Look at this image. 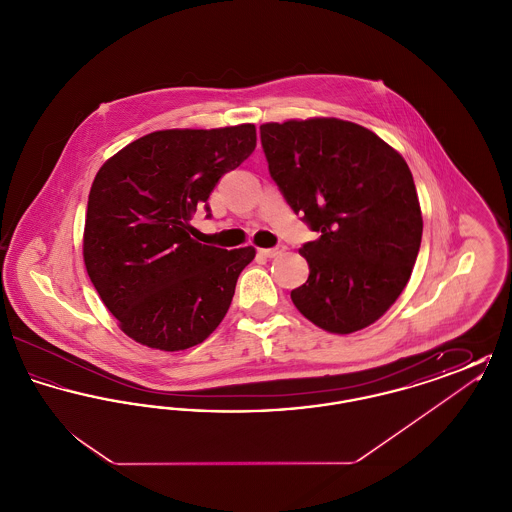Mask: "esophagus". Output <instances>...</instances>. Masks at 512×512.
Wrapping results in <instances>:
<instances>
[{
    "label": "esophagus",
    "instance_id": "34e87169",
    "mask_svg": "<svg viewBox=\"0 0 512 512\" xmlns=\"http://www.w3.org/2000/svg\"><path fill=\"white\" fill-rule=\"evenodd\" d=\"M259 255L272 259V257H278L282 253V247H263V249H257Z\"/></svg>",
    "mask_w": 512,
    "mask_h": 512
}]
</instances>
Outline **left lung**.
Segmentation results:
<instances>
[{
	"instance_id": "1",
	"label": "left lung",
	"mask_w": 512,
	"mask_h": 512,
	"mask_svg": "<svg viewBox=\"0 0 512 512\" xmlns=\"http://www.w3.org/2000/svg\"><path fill=\"white\" fill-rule=\"evenodd\" d=\"M261 144L272 180L318 234L299 249L309 278L293 305L332 334L370 326L405 290L420 249L409 165L374 132L340 119L267 122Z\"/></svg>"
}]
</instances>
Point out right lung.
Masks as SVG:
<instances>
[{"label": "right lung", "mask_w": 512, "mask_h": 512, "mask_svg": "<svg viewBox=\"0 0 512 512\" xmlns=\"http://www.w3.org/2000/svg\"><path fill=\"white\" fill-rule=\"evenodd\" d=\"M257 146L255 124L159 130L99 169L86 211L84 265L101 301L132 340L182 351L226 315L255 247L199 244L190 224L226 172Z\"/></svg>", "instance_id": "obj_1"}]
</instances>
